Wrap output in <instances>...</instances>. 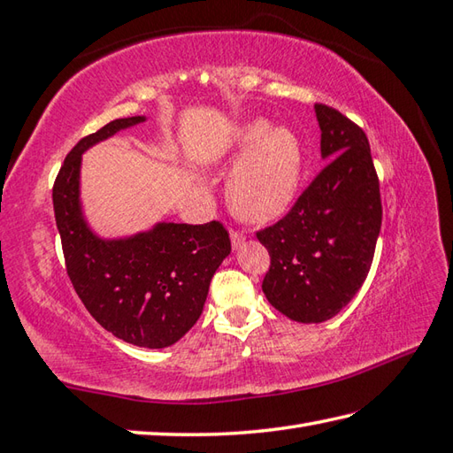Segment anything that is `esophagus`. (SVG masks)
I'll return each mask as SVG.
<instances>
[{"mask_svg":"<svg viewBox=\"0 0 453 453\" xmlns=\"http://www.w3.org/2000/svg\"><path fill=\"white\" fill-rule=\"evenodd\" d=\"M245 243V235L239 232V229H232V247L234 250H239Z\"/></svg>","mask_w":453,"mask_h":453,"instance_id":"34e87169","label":"esophagus"}]
</instances>
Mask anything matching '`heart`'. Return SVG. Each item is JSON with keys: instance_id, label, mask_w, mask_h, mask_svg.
I'll use <instances>...</instances> for the list:
<instances>
[{"instance_id": "obj_1", "label": "heart", "mask_w": 453, "mask_h": 453, "mask_svg": "<svg viewBox=\"0 0 453 453\" xmlns=\"http://www.w3.org/2000/svg\"><path fill=\"white\" fill-rule=\"evenodd\" d=\"M232 155L242 157L227 184L235 214L253 224L285 214L303 176V147L295 133L269 127L265 119L247 121L235 133Z\"/></svg>"}]
</instances>
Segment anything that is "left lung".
<instances>
[{
  "mask_svg": "<svg viewBox=\"0 0 453 453\" xmlns=\"http://www.w3.org/2000/svg\"><path fill=\"white\" fill-rule=\"evenodd\" d=\"M314 110L327 163L285 218L257 232L271 255L265 296L303 324L330 320L357 295L383 219L365 131L330 105Z\"/></svg>",
  "mask_w": 453,
  "mask_h": 453,
  "instance_id": "left-lung-1",
  "label": "left lung"
}]
</instances>
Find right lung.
Instances as JSON below:
<instances>
[{
    "mask_svg": "<svg viewBox=\"0 0 453 453\" xmlns=\"http://www.w3.org/2000/svg\"><path fill=\"white\" fill-rule=\"evenodd\" d=\"M141 121L143 115L113 119L80 139L57 174L52 206L68 279L88 312L115 338L158 349L196 324L232 242L216 219L202 226L157 224L150 232L108 242L86 226L80 208L82 153Z\"/></svg>",
    "mask_w": 453,
    "mask_h": 453,
    "instance_id": "add662e5",
    "label": "right lung"
}]
</instances>
